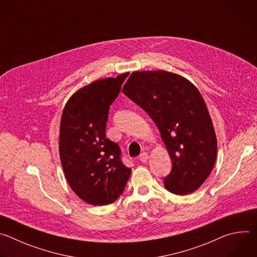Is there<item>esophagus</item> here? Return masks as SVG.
Here are the masks:
<instances>
[{
    "instance_id": "34e87169",
    "label": "esophagus",
    "mask_w": 257,
    "mask_h": 257,
    "mask_svg": "<svg viewBox=\"0 0 257 257\" xmlns=\"http://www.w3.org/2000/svg\"><path fill=\"white\" fill-rule=\"evenodd\" d=\"M149 154L148 153H142L141 155H140V157H139V160L142 162V163H146L149 161Z\"/></svg>"
}]
</instances>
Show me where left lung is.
I'll use <instances>...</instances> for the list:
<instances>
[{"label": "left lung", "mask_w": 257, "mask_h": 257, "mask_svg": "<svg viewBox=\"0 0 257 257\" xmlns=\"http://www.w3.org/2000/svg\"><path fill=\"white\" fill-rule=\"evenodd\" d=\"M123 93L150 115L161 132L172 170L167 190L187 195L207 179L216 159V136L206 104L186 78L168 71H136Z\"/></svg>", "instance_id": "1"}]
</instances>
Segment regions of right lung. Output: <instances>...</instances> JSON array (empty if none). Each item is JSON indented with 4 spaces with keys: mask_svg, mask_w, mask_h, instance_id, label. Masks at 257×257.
Instances as JSON below:
<instances>
[{
    "mask_svg": "<svg viewBox=\"0 0 257 257\" xmlns=\"http://www.w3.org/2000/svg\"><path fill=\"white\" fill-rule=\"evenodd\" d=\"M129 74L96 80L73 94L61 119L59 152L68 184L92 205H106L123 193L131 169L119 145L106 138L109 105Z\"/></svg>",
    "mask_w": 257,
    "mask_h": 257,
    "instance_id": "obj_1",
    "label": "right lung"
}]
</instances>
